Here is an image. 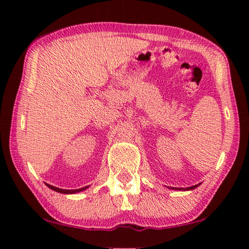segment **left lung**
Returning <instances> with one entry per match:
<instances>
[{
	"instance_id": "left-lung-1",
	"label": "left lung",
	"mask_w": 249,
	"mask_h": 249,
	"mask_svg": "<svg viewBox=\"0 0 249 249\" xmlns=\"http://www.w3.org/2000/svg\"><path fill=\"white\" fill-rule=\"evenodd\" d=\"M196 187H197V184L196 185H193V187H190V188H187V189H185V190H192V189H195Z\"/></svg>"
}]
</instances>
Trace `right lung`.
<instances>
[{
	"instance_id": "obj_1",
	"label": "right lung",
	"mask_w": 249,
	"mask_h": 249,
	"mask_svg": "<svg viewBox=\"0 0 249 249\" xmlns=\"http://www.w3.org/2000/svg\"><path fill=\"white\" fill-rule=\"evenodd\" d=\"M47 185H48V188H50L53 191H57V192H60V193H67V195H68V193H69V195H71V193L80 192L82 190H86V189L88 188V187H84V188H81V189H77V190H64V189H59V188L53 187V185H50V184H47Z\"/></svg>"
}]
</instances>
